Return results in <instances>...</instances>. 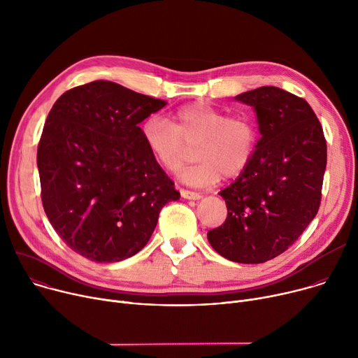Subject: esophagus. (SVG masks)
<instances>
[{
  "label": "esophagus",
  "mask_w": 358,
  "mask_h": 358,
  "mask_svg": "<svg viewBox=\"0 0 358 358\" xmlns=\"http://www.w3.org/2000/svg\"><path fill=\"white\" fill-rule=\"evenodd\" d=\"M180 195H182V198H185V199H192V201H199V199L202 198V194H199V192L186 190V189H182V190H180Z\"/></svg>",
  "instance_id": "1"
}]
</instances>
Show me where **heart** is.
I'll return each mask as SVG.
<instances>
[{
  "label": "heart",
  "mask_w": 358,
  "mask_h": 358,
  "mask_svg": "<svg viewBox=\"0 0 358 358\" xmlns=\"http://www.w3.org/2000/svg\"><path fill=\"white\" fill-rule=\"evenodd\" d=\"M142 137L153 160L169 172L178 171L192 157V149L201 160L182 176L192 185H213L219 179L241 175L257 149L258 130L246 116H228L209 103L186 104L171 120L148 117Z\"/></svg>",
  "instance_id": "1"
}]
</instances>
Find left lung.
Segmentation results:
<instances>
[{
	"label": "left lung",
	"mask_w": 358,
	"mask_h": 358,
	"mask_svg": "<svg viewBox=\"0 0 358 358\" xmlns=\"http://www.w3.org/2000/svg\"><path fill=\"white\" fill-rule=\"evenodd\" d=\"M235 100L254 107L261 139L246 169L219 194L228 216L208 241L229 261L262 264L285 252L315 217L327 142L311 106L292 93L264 86Z\"/></svg>",
	"instance_id": "left-lung-1"
}]
</instances>
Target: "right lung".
<instances>
[{"label":"right lung","instance_id":"obj_1","mask_svg":"<svg viewBox=\"0 0 358 358\" xmlns=\"http://www.w3.org/2000/svg\"><path fill=\"white\" fill-rule=\"evenodd\" d=\"M164 104L96 80L67 90L50 110L37 150L41 201L54 231L81 257H133L162 208L180 198L139 127Z\"/></svg>","mask_w":358,"mask_h":358}]
</instances>
